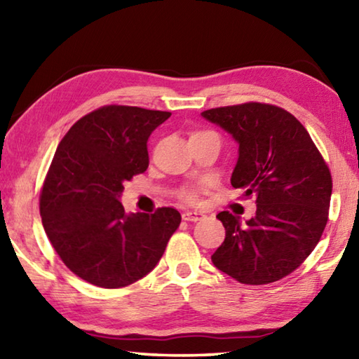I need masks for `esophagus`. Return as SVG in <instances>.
<instances>
[{
    "instance_id": "34e87169",
    "label": "esophagus",
    "mask_w": 359,
    "mask_h": 359,
    "mask_svg": "<svg viewBox=\"0 0 359 359\" xmlns=\"http://www.w3.org/2000/svg\"><path fill=\"white\" fill-rule=\"evenodd\" d=\"M182 218H184L185 222H199L204 218V214L198 210H185L184 214H182Z\"/></svg>"
}]
</instances>
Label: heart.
<instances>
[{
    "label": "heart",
    "instance_id": "obj_1",
    "mask_svg": "<svg viewBox=\"0 0 359 359\" xmlns=\"http://www.w3.org/2000/svg\"><path fill=\"white\" fill-rule=\"evenodd\" d=\"M196 135H199V133H196ZM184 196H185V199H188V201H193V199L196 198V194H194L193 191H187Z\"/></svg>",
    "mask_w": 359,
    "mask_h": 359
}]
</instances>
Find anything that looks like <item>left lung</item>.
<instances>
[{
	"mask_svg": "<svg viewBox=\"0 0 359 359\" xmlns=\"http://www.w3.org/2000/svg\"><path fill=\"white\" fill-rule=\"evenodd\" d=\"M201 115L238 142L231 185L257 198V214L245 223L228 210L217 215L226 236L212 263L241 283L280 280L323 234L332 193L330 169L307 130L285 109L245 102Z\"/></svg>",
	"mask_w": 359,
	"mask_h": 359,
	"instance_id": "obj_1",
	"label": "left lung"
}]
</instances>
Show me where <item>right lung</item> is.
Returning a JSON list of instances; mask_svg holds the SVG:
<instances>
[{"mask_svg": "<svg viewBox=\"0 0 359 359\" xmlns=\"http://www.w3.org/2000/svg\"><path fill=\"white\" fill-rule=\"evenodd\" d=\"M171 112L106 106L66 133L41 193L46 234L63 263L101 288H121L149 274L182 217L172 208L126 214L123 184L149 166L147 141Z\"/></svg>", "mask_w": 359, "mask_h": 359, "instance_id": "right-lung-1", "label": "right lung"}]
</instances>
